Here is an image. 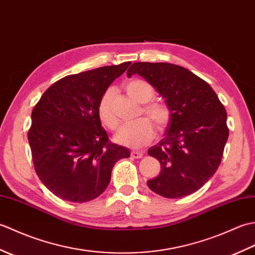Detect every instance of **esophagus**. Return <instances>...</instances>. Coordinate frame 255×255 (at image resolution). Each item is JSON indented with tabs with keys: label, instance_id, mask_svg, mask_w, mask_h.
<instances>
[{
	"label": "esophagus",
	"instance_id": "esophagus-1",
	"mask_svg": "<svg viewBox=\"0 0 255 255\" xmlns=\"http://www.w3.org/2000/svg\"><path fill=\"white\" fill-rule=\"evenodd\" d=\"M131 156L133 159H141L143 156V152L142 151H132Z\"/></svg>",
	"mask_w": 255,
	"mask_h": 255
}]
</instances>
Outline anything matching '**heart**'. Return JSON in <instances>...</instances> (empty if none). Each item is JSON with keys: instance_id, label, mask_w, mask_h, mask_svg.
Listing matches in <instances>:
<instances>
[{"instance_id": "obj_1", "label": "heart", "mask_w": 255, "mask_h": 255, "mask_svg": "<svg viewBox=\"0 0 255 255\" xmlns=\"http://www.w3.org/2000/svg\"><path fill=\"white\" fill-rule=\"evenodd\" d=\"M127 93L134 101L141 104L153 100L155 95L154 89L143 80L134 79L126 84ZM114 90L108 89L102 95L97 107V113L101 122L110 129H115L117 126V118L113 112ZM143 112L152 119L155 126L159 129H163L170 121V111L165 105L161 103H150L143 107ZM155 136L154 127L148 118H142L131 124H124L116 132V141L125 147L139 149L144 147L153 140Z\"/></svg>"}]
</instances>
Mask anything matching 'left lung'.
<instances>
[{
  "label": "left lung",
  "instance_id": "obj_1",
  "mask_svg": "<svg viewBox=\"0 0 255 255\" xmlns=\"http://www.w3.org/2000/svg\"><path fill=\"white\" fill-rule=\"evenodd\" d=\"M138 74L165 100L170 121L164 137L148 150L160 174L147 182L165 198L193 194L215 174L229 136L227 112L211 86L189 70L166 62H136Z\"/></svg>",
  "mask_w": 255,
  "mask_h": 255
}]
</instances>
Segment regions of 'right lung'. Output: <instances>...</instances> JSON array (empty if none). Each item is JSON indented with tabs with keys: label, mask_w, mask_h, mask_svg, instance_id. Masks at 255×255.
Masks as SVG:
<instances>
[{
	"label": "right lung",
	"mask_w": 255,
	"mask_h": 255,
	"mask_svg": "<svg viewBox=\"0 0 255 255\" xmlns=\"http://www.w3.org/2000/svg\"><path fill=\"white\" fill-rule=\"evenodd\" d=\"M130 63L64 77L32 110V161L38 177L56 196L73 203L99 197L116 162L130 156V150L110 142L97 113L102 95Z\"/></svg>",
	"instance_id": "right-lung-1"
}]
</instances>
